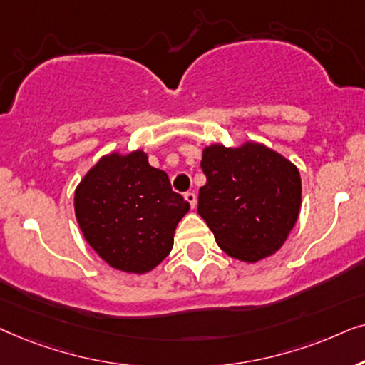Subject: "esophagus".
<instances>
[{
    "label": "esophagus",
    "instance_id": "34e87169",
    "mask_svg": "<svg viewBox=\"0 0 365 365\" xmlns=\"http://www.w3.org/2000/svg\"><path fill=\"white\" fill-rule=\"evenodd\" d=\"M185 200L190 203V207L192 208H195L197 207V195L193 192H187L185 193Z\"/></svg>",
    "mask_w": 365,
    "mask_h": 365
}]
</instances>
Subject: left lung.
<instances>
[{
  "label": "left lung",
  "mask_w": 365,
  "mask_h": 365,
  "mask_svg": "<svg viewBox=\"0 0 365 365\" xmlns=\"http://www.w3.org/2000/svg\"><path fill=\"white\" fill-rule=\"evenodd\" d=\"M200 167L207 183L197 212L220 249L233 259L257 262L277 252L299 217V170L260 143L239 148L212 145Z\"/></svg>",
  "instance_id": "obj_1"
}]
</instances>
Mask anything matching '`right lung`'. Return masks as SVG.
<instances>
[{
	"mask_svg": "<svg viewBox=\"0 0 365 365\" xmlns=\"http://www.w3.org/2000/svg\"><path fill=\"white\" fill-rule=\"evenodd\" d=\"M188 210L168 175L150 167L140 150L103 157L75 192L86 242L111 267L133 274L155 269L170 254L175 227Z\"/></svg>",
	"mask_w": 365,
	"mask_h": 365,
	"instance_id": "right-lung-1",
	"label": "right lung"
}]
</instances>
